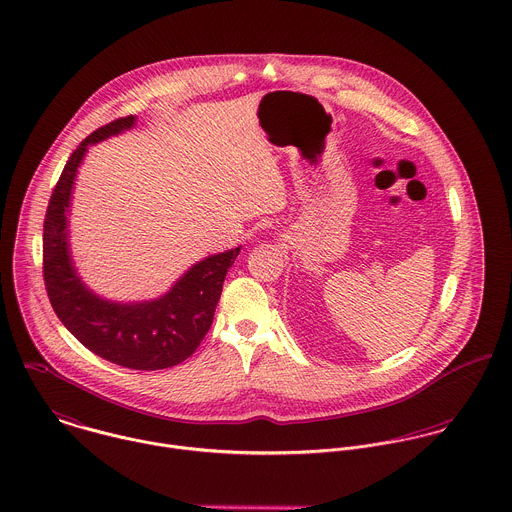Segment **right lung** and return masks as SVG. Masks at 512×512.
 Listing matches in <instances>:
<instances>
[{
  "mask_svg": "<svg viewBox=\"0 0 512 512\" xmlns=\"http://www.w3.org/2000/svg\"><path fill=\"white\" fill-rule=\"evenodd\" d=\"M134 122V116H126L104 124L65 164L43 223V279L55 314L85 348L124 368L164 370L184 362L204 340L227 269L241 247L198 261L166 295L152 301H108L81 281L71 259L67 219L75 178L91 144L130 130Z\"/></svg>",
  "mask_w": 512,
  "mask_h": 512,
  "instance_id": "obj_1",
  "label": "right lung"
}]
</instances>
